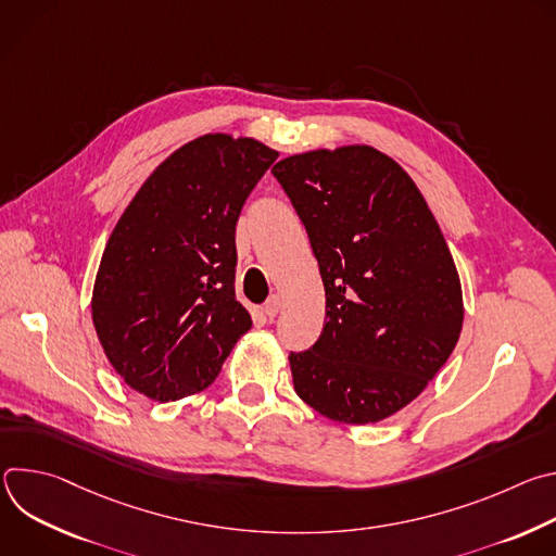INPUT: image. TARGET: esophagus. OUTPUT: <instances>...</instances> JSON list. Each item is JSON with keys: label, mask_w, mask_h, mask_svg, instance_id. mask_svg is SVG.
Segmentation results:
<instances>
[{"label": "esophagus", "mask_w": 556, "mask_h": 556, "mask_svg": "<svg viewBox=\"0 0 556 556\" xmlns=\"http://www.w3.org/2000/svg\"><path fill=\"white\" fill-rule=\"evenodd\" d=\"M279 309H281V299H279L277 294H273V296L264 303V314L270 316V319H273V316L279 314Z\"/></svg>", "instance_id": "34e87169"}]
</instances>
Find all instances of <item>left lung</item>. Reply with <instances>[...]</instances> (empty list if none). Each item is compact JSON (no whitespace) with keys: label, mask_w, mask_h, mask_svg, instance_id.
I'll list each match as a JSON object with an SVG mask.
<instances>
[{"label":"left lung","mask_w":556,"mask_h":556,"mask_svg":"<svg viewBox=\"0 0 556 556\" xmlns=\"http://www.w3.org/2000/svg\"><path fill=\"white\" fill-rule=\"evenodd\" d=\"M273 176L301 217L326 288L324 332L290 354L294 391L345 425L407 407L464 321L444 235L409 174L369 144L283 157Z\"/></svg>","instance_id":"1"}]
</instances>
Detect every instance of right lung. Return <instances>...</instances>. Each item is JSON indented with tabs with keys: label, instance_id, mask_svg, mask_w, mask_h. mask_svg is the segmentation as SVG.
<instances>
[{
	"label": "right lung",
	"instance_id": "right-lung-1",
	"mask_svg": "<svg viewBox=\"0 0 556 556\" xmlns=\"http://www.w3.org/2000/svg\"><path fill=\"white\" fill-rule=\"evenodd\" d=\"M277 151L204 134L138 189L114 226L92 292V321L116 374L169 403L206 389L251 328L235 299V226Z\"/></svg>",
	"mask_w": 556,
	"mask_h": 556
}]
</instances>
